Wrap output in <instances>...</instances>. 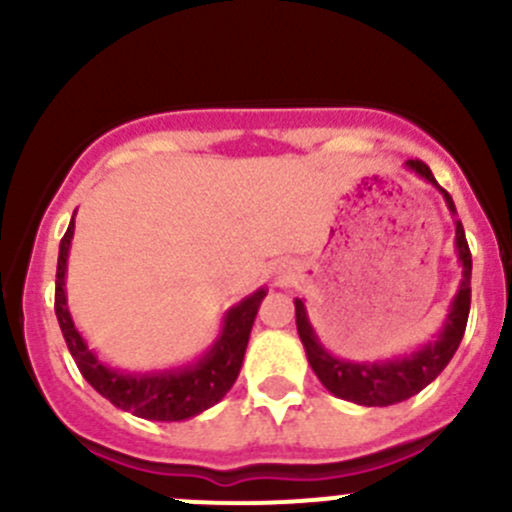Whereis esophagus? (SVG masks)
Returning <instances> with one entry per match:
<instances>
[{
    "label": "esophagus",
    "instance_id": "34e87169",
    "mask_svg": "<svg viewBox=\"0 0 512 512\" xmlns=\"http://www.w3.org/2000/svg\"><path fill=\"white\" fill-rule=\"evenodd\" d=\"M277 280H280V282H285V280H287V275H282V277H277Z\"/></svg>",
    "mask_w": 512,
    "mask_h": 512
}]
</instances>
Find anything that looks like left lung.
Segmentation results:
<instances>
[{
  "instance_id": "8db88e82",
  "label": "left lung",
  "mask_w": 512,
  "mask_h": 512,
  "mask_svg": "<svg viewBox=\"0 0 512 512\" xmlns=\"http://www.w3.org/2000/svg\"><path fill=\"white\" fill-rule=\"evenodd\" d=\"M406 168H409L411 173H416L418 178L426 180V183H431L433 188L443 195L448 210H451V215L456 218L453 198L436 183L431 168H428L426 163H421V160H406ZM453 223H456V255L463 267L461 287H458L456 297H453L441 332L436 334L433 342L423 344L416 352L381 361L339 359V356L327 352L324 344L319 342L302 299H294L299 339H302L304 352H307L309 366H312L317 379L324 384V389L332 391L339 399L352 401V404L359 406H391L416 396L418 391L426 389V386L446 369L448 361L456 354L458 344H461L463 332H466L468 324V312H471V250H468V240L466 232H463L461 220H453Z\"/></svg>"
}]
</instances>
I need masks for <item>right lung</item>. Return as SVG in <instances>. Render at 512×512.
Instances as JSON below:
<instances>
[{"label": "right lung", "instance_id": "add662e5", "mask_svg": "<svg viewBox=\"0 0 512 512\" xmlns=\"http://www.w3.org/2000/svg\"><path fill=\"white\" fill-rule=\"evenodd\" d=\"M71 240H74V218L59 245L54 309L66 347L84 379L116 409L131 411L133 416L148 418V421H185V418L203 414L205 409L218 404L240 374L252 324H255L257 309H260L267 289L260 287L240 304L227 309L218 339L193 364L165 371H143V374L118 371L103 364L91 352L71 319L69 304H66V260H69Z\"/></svg>", "mask_w": 512, "mask_h": 512}]
</instances>
